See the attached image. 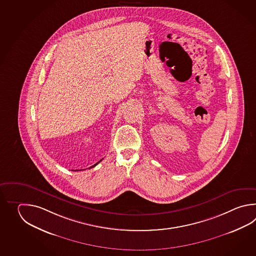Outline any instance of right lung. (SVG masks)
Here are the masks:
<instances>
[{"label":"right lung","instance_id":"add662e5","mask_svg":"<svg viewBox=\"0 0 256 256\" xmlns=\"http://www.w3.org/2000/svg\"><path fill=\"white\" fill-rule=\"evenodd\" d=\"M100 161H102V160H100ZM100 161H98V163L95 164H94V166H92V168H94V166H96V164H98L100 163Z\"/></svg>","mask_w":256,"mask_h":256}]
</instances>
